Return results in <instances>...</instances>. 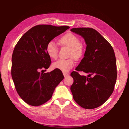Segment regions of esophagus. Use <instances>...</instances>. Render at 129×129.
<instances>
[{"label":"esophagus","mask_w":129,"mask_h":129,"mask_svg":"<svg viewBox=\"0 0 129 129\" xmlns=\"http://www.w3.org/2000/svg\"><path fill=\"white\" fill-rule=\"evenodd\" d=\"M63 75H64V77H68V76H69V74L68 73L64 72V73H63Z\"/></svg>","instance_id":"1"}]
</instances>
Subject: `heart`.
<instances>
[{"instance_id":"b5f03b06","label":"heart","mask_w":129,"mask_h":129,"mask_svg":"<svg viewBox=\"0 0 129 129\" xmlns=\"http://www.w3.org/2000/svg\"><path fill=\"white\" fill-rule=\"evenodd\" d=\"M60 43L64 46L70 48L68 59L58 60L54 62L52 66L54 69L60 70L63 72H68L75 65V58L80 60L84 55L85 46L80 42V39L77 36L72 34H67L60 39ZM46 51L50 57L53 59L57 58L58 49L53 41L48 43L46 46Z\"/></svg>"}]
</instances>
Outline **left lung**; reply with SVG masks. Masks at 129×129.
I'll return each mask as SVG.
<instances>
[{"instance_id":"left-lung-1","label":"left lung","mask_w":129,"mask_h":129,"mask_svg":"<svg viewBox=\"0 0 129 129\" xmlns=\"http://www.w3.org/2000/svg\"><path fill=\"white\" fill-rule=\"evenodd\" d=\"M72 32L81 36L86 48L84 57L76 68L88 76L74 71L71 87L75 101L82 108L92 109L104 104L112 95L117 80L114 52L110 44L91 28H75Z\"/></svg>"}]
</instances>
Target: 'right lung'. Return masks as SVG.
I'll use <instances>...</instances> for the list:
<instances>
[{
  "mask_svg": "<svg viewBox=\"0 0 129 129\" xmlns=\"http://www.w3.org/2000/svg\"><path fill=\"white\" fill-rule=\"evenodd\" d=\"M68 26H35L23 35L12 56L11 76L15 89L24 101L38 106L51 99L56 87L64 79L60 70L44 73L51 64L46 46Z\"/></svg>",
  "mask_w": 129,
  "mask_h": 129,
  "instance_id": "right-lung-1",
  "label": "right lung"
}]
</instances>
